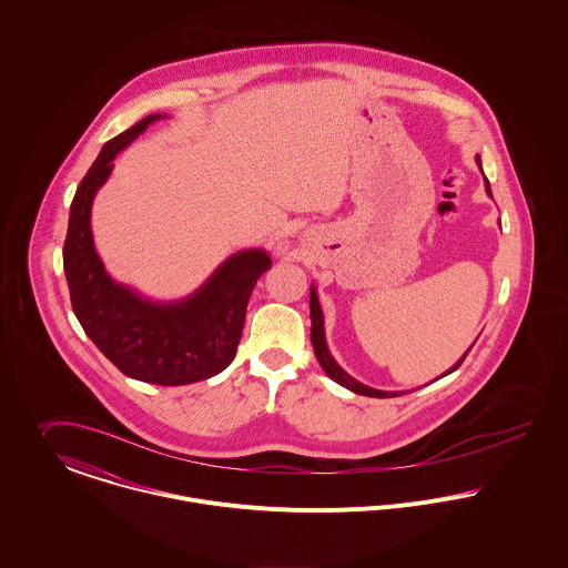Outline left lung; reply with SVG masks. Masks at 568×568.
Segmentation results:
<instances>
[{
	"label": "left lung",
	"mask_w": 568,
	"mask_h": 568,
	"mask_svg": "<svg viewBox=\"0 0 568 568\" xmlns=\"http://www.w3.org/2000/svg\"><path fill=\"white\" fill-rule=\"evenodd\" d=\"M486 190L490 193V185H488V181H486ZM310 307H312V344H314V353L315 359L320 362V366L324 368V373L328 375V377L333 378V381H337L339 385H344V387H348V389H353L355 394H362V396H375V398H389V396H398V394H394V392H381V389H373V387H368V385H364V383H359V381H355V378L351 377V375H346L337 364H335V359L331 357V353H328V348H326V339H324V320H322V310H320V303H317V296H315V290L312 287V294H310ZM468 353H470V348H468ZM466 353V355H468ZM466 355L448 371V373H453V371H457L459 366H462V362L466 359ZM446 373V375H448Z\"/></svg>",
	"instance_id": "1"
}]
</instances>
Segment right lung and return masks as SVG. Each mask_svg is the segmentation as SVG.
<instances>
[{
	"instance_id": "1",
	"label": "right lung",
	"mask_w": 568,
	"mask_h": 568,
	"mask_svg": "<svg viewBox=\"0 0 568 568\" xmlns=\"http://www.w3.org/2000/svg\"><path fill=\"white\" fill-rule=\"evenodd\" d=\"M159 118L148 115L113 136L78 185L64 237V276L84 333L126 377L187 385L215 377L235 359L256 278L272 258L263 251L233 254L200 292L176 305L143 301L109 278L93 248L91 202L115 154Z\"/></svg>"
}]
</instances>
